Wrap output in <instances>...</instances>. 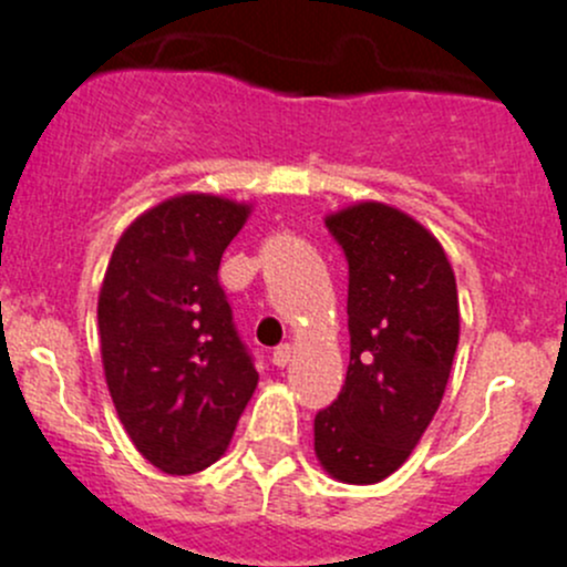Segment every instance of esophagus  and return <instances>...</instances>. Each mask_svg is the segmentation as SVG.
I'll return each instance as SVG.
<instances>
[{"label":"esophagus","mask_w":567,"mask_h":567,"mask_svg":"<svg viewBox=\"0 0 567 567\" xmlns=\"http://www.w3.org/2000/svg\"><path fill=\"white\" fill-rule=\"evenodd\" d=\"M290 357H293V346H288V342H282V346L274 348L271 353V362L277 364V368H285V364L290 362Z\"/></svg>","instance_id":"1"}]
</instances>
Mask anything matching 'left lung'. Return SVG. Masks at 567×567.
Instances as JSON below:
<instances>
[{
    "mask_svg": "<svg viewBox=\"0 0 567 567\" xmlns=\"http://www.w3.org/2000/svg\"><path fill=\"white\" fill-rule=\"evenodd\" d=\"M348 260L351 362L316 414L320 466L373 485L403 466L439 411L461 334L458 288L431 230L386 203L326 216Z\"/></svg>",
    "mask_w": 567,
    "mask_h": 567,
    "instance_id": "8db88e82",
    "label": "left lung"
}]
</instances>
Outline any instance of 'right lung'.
<instances>
[{
    "mask_svg": "<svg viewBox=\"0 0 567 567\" xmlns=\"http://www.w3.org/2000/svg\"><path fill=\"white\" fill-rule=\"evenodd\" d=\"M251 205L177 194L120 236L99 296L101 359L134 447L167 474L225 455L257 370L233 326L219 262Z\"/></svg>",
    "mask_w": 567,
    "mask_h": 567,
    "instance_id": "obj_1",
    "label": "right lung"
}]
</instances>
